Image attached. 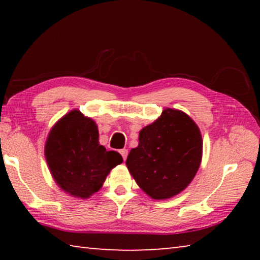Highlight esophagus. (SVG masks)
<instances>
[{"label": "esophagus", "mask_w": 260, "mask_h": 260, "mask_svg": "<svg viewBox=\"0 0 260 260\" xmlns=\"http://www.w3.org/2000/svg\"><path fill=\"white\" fill-rule=\"evenodd\" d=\"M120 153H121L122 158H124V160H126L127 155H128V151H127V149H121V150H120Z\"/></svg>", "instance_id": "34e87169"}]
</instances>
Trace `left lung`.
Returning a JSON list of instances; mask_svg holds the SVG:
<instances>
[{"label": "left lung", "mask_w": 260, "mask_h": 260, "mask_svg": "<svg viewBox=\"0 0 260 260\" xmlns=\"http://www.w3.org/2000/svg\"><path fill=\"white\" fill-rule=\"evenodd\" d=\"M202 135L190 117L166 109L140 132L139 146L127 157V169L142 190L155 200L171 199L186 188L202 159Z\"/></svg>", "instance_id": "1"}]
</instances>
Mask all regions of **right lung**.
I'll use <instances>...</instances> for the list:
<instances>
[{"label": "right lung", "instance_id": "obj_1", "mask_svg": "<svg viewBox=\"0 0 260 260\" xmlns=\"http://www.w3.org/2000/svg\"><path fill=\"white\" fill-rule=\"evenodd\" d=\"M45 153L56 183L80 199L99 191L110 171L122 162L119 152L101 146L98 126L78 110L52 127Z\"/></svg>", "mask_w": 260, "mask_h": 260}]
</instances>
